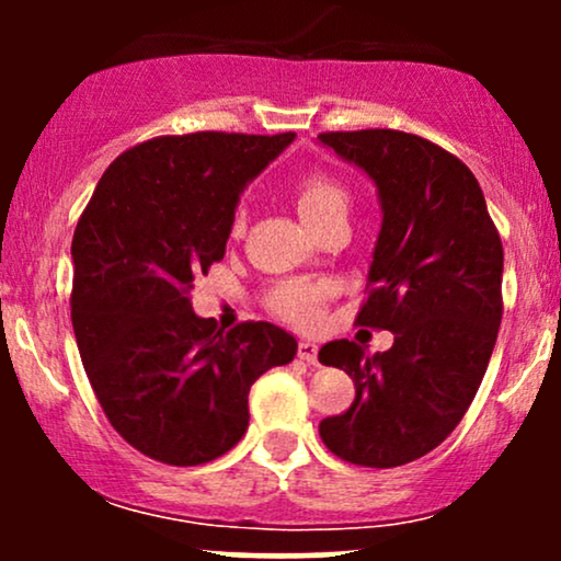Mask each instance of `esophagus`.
I'll list each match as a JSON object with an SVG mask.
<instances>
[{"label": "esophagus", "mask_w": 561, "mask_h": 561, "mask_svg": "<svg viewBox=\"0 0 561 561\" xmlns=\"http://www.w3.org/2000/svg\"><path fill=\"white\" fill-rule=\"evenodd\" d=\"M298 356L306 364H317L319 362V345L313 340H300L298 343Z\"/></svg>", "instance_id": "1"}]
</instances>
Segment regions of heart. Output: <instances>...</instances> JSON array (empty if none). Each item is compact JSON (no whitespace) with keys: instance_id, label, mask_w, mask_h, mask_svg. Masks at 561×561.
Wrapping results in <instances>:
<instances>
[{"instance_id":"b5f03b06","label":"heart","mask_w":561,"mask_h":561,"mask_svg":"<svg viewBox=\"0 0 561 561\" xmlns=\"http://www.w3.org/2000/svg\"><path fill=\"white\" fill-rule=\"evenodd\" d=\"M295 208L311 231H319L332 218L347 216L351 210V195L337 179L327 173H308L295 184ZM244 210L240 208L231 218V234H242ZM324 287L313 282H285L272 293V308L295 324H311L319 317Z\"/></svg>"}]
</instances>
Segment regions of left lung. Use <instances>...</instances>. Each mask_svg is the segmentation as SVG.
Returning <instances> with one entry per match:
<instances>
[{"label": "left lung", "instance_id": "obj_1", "mask_svg": "<svg viewBox=\"0 0 561 561\" xmlns=\"http://www.w3.org/2000/svg\"><path fill=\"white\" fill-rule=\"evenodd\" d=\"M377 186L382 224L358 324L392 332L369 353L334 340L319 362L356 385L345 414L319 424L351 465L390 469L440 446L467 414L501 327L504 248L474 173L433 141L392 128L319 134Z\"/></svg>", "mask_w": 561, "mask_h": 561}]
</instances>
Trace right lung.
Wrapping results in <instances>:
<instances>
[{
	"instance_id": "1",
	"label": "right lung",
	"mask_w": 561,
	"mask_h": 561,
	"mask_svg": "<svg viewBox=\"0 0 561 561\" xmlns=\"http://www.w3.org/2000/svg\"><path fill=\"white\" fill-rule=\"evenodd\" d=\"M295 134L197 131L131 147L102 173L73 259L76 343L102 411L126 443L173 467L214 461L248 430V392L298 340L192 311L195 276L221 261L244 186Z\"/></svg>"
}]
</instances>
